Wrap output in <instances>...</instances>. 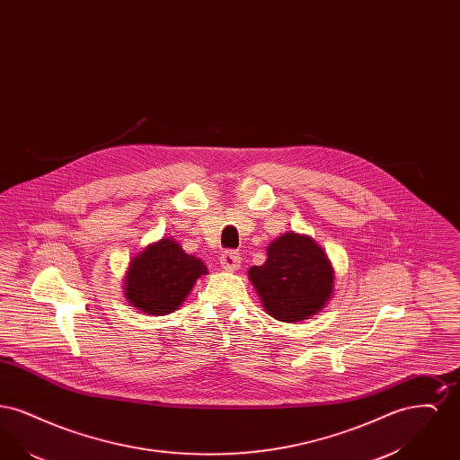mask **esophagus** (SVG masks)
Here are the masks:
<instances>
[{
	"mask_svg": "<svg viewBox=\"0 0 460 460\" xmlns=\"http://www.w3.org/2000/svg\"><path fill=\"white\" fill-rule=\"evenodd\" d=\"M241 265V257L236 252H224L220 257V267L226 272H234Z\"/></svg>",
	"mask_w": 460,
	"mask_h": 460,
	"instance_id": "esophagus-1",
	"label": "esophagus"
}]
</instances>
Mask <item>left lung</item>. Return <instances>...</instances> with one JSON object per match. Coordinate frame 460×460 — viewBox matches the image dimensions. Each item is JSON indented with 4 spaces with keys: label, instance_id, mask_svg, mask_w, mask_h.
Wrapping results in <instances>:
<instances>
[{
    "label": "left lung",
    "instance_id": "obj_1",
    "mask_svg": "<svg viewBox=\"0 0 460 460\" xmlns=\"http://www.w3.org/2000/svg\"><path fill=\"white\" fill-rule=\"evenodd\" d=\"M248 279L269 315L300 323L321 312L334 291V269L306 234L288 231L267 246V261L250 267Z\"/></svg>",
    "mask_w": 460,
    "mask_h": 460
}]
</instances>
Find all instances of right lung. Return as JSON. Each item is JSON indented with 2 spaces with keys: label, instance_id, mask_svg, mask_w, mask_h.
<instances>
[{
  "label": "right lung",
  "instance_id": "add662e5",
  "mask_svg": "<svg viewBox=\"0 0 460 460\" xmlns=\"http://www.w3.org/2000/svg\"><path fill=\"white\" fill-rule=\"evenodd\" d=\"M205 274L208 270L203 261L165 236L132 257L124 276V296L143 314L167 315L182 305L198 278Z\"/></svg>",
  "mask_w": 460,
  "mask_h": 460
}]
</instances>
